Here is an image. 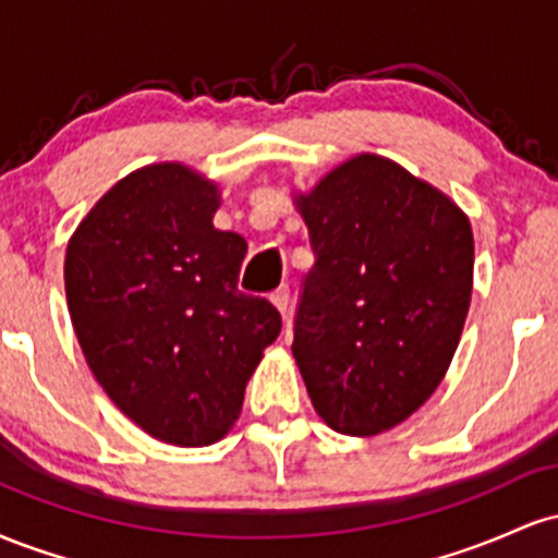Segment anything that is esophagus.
<instances>
[{"label":"esophagus","instance_id":"obj_1","mask_svg":"<svg viewBox=\"0 0 558 558\" xmlns=\"http://www.w3.org/2000/svg\"><path fill=\"white\" fill-rule=\"evenodd\" d=\"M270 301L275 306H278V312L280 315H288V304H291V291H288V286H280V288H275V291L270 293Z\"/></svg>","mask_w":558,"mask_h":558}]
</instances>
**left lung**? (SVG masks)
I'll return each mask as SVG.
<instances>
[{
    "mask_svg": "<svg viewBox=\"0 0 558 558\" xmlns=\"http://www.w3.org/2000/svg\"><path fill=\"white\" fill-rule=\"evenodd\" d=\"M293 204L317 257L291 345L312 407L343 435L390 430L435 393L462 338L475 267L470 217L367 151Z\"/></svg>",
    "mask_w": 558,
    "mask_h": 558,
    "instance_id": "1",
    "label": "left lung"
}]
</instances>
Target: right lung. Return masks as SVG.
Wrapping results in <instances>:
<instances>
[{
	"mask_svg": "<svg viewBox=\"0 0 558 558\" xmlns=\"http://www.w3.org/2000/svg\"><path fill=\"white\" fill-rule=\"evenodd\" d=\"M215 181L183 162L133 170L70 235L65 293L96 383L151 438L209 446L280 332L267 299L239 291L246 241L217 230Z\"/></svg>",
	"mask_w": 558,
	"mask_h": 558,
	"instance_id": "obj_1",
	"label": "right lung"
}]
</instances>
